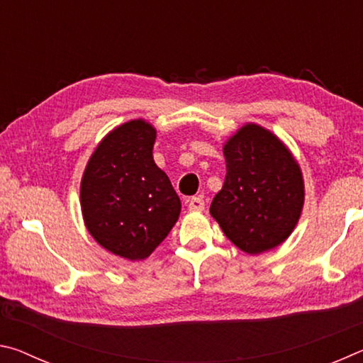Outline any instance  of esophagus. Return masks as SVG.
<instances>
[{
  "mask_svg": "<svg viewBox=\"0 0 363 363\" xmlns=\"http://www.w3.org/2000/svg\"><path fill=\"white\" fill-rule=\"evenodd\" d=\"M189 210L190 211H201L205 210V201L201 196H192V199L189 200Z\"/></svg>",
  "mask_w": 363,
  "mask_h": 363,
  "instance_id": "1",
  "label": "esophagus"
}]
</instances>
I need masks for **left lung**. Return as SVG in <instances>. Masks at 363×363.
Masks as SVG:
<instances>
[{
    "label": "left lung",
    "mask_w": 363,
    "mask_h": 363,
    "mask_svg": "<svg viewBox=\"0 0 363 363\" xmlns=\"http://www.w3.org/2000/svg\"><path fill=\"white\" fill-rule=\"evenodd\" d=\"M225 179L211 216L248 255L285 242L301 216L304 182L290 150L264 128L245 125L224 145Z\"/></svg>",
    "instance_id": "obj_1"
}]
</instances>
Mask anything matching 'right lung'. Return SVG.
Wrapping results in <instances>:
<instances>
[{"instance_id":"add662e5","label":"right lung","mask_w":363,"mask_h":363,"mask_svg":"<svg viewBox=\"0 0 363 363\" xmlns=\"http://www.w3.org/2000/svg\"><path fill=\"white\" fill-rule=\"evenodd\" d=\"M155 138L144 120L115 128L89 158L79 190L91 235L130 261L150 256L181 213L179 196L153 162Z\"/></svg>"}]
</instances>
